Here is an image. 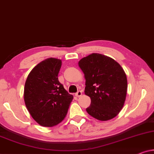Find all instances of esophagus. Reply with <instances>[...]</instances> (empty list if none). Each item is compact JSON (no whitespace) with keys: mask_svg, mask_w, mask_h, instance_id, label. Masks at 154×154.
Segmentation results:
<instances>
[{"mask_svg":"<svg viewBox=\"0 0 154 154\" xmlns=\"http://www.w3.org/2000/svg\"><path fill=\"white\" fill-rule=\"evenodd\" d=\"M82 91L79 90V91H78L76 93V94H75V96H76L77 97H80V96H82Z\"/></svg>","mask_w":154,"mask_h":154,"instance_id":"esophagus-1","label":"esophagus"}]
</instances>
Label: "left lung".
I'll use <instances>...</instances> for the list:
<instances>
[{
    "label": "left lung",
    "instance_id": "left-lung-1",
    "mask_svg": "<svg viewBox=\"0 0 154 154\" xmlns=\"http://www.w3.org/2000/svg\"><path fill=\"white\" fill-rule=\"evenodd\" d=\"M79 66L86 79L84 92L91 100L86 112L100 121L112 119L119 113L127 94V77L113 58L92 54L82 58Z\"/></svg>",
    "mask_w": 154,
    "mask_h": 154
}]
</instances>
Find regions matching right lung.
I'll return each instance as SVG.
<instances>
[{"label": "right lung", "mask_w": 154, "mask_h": 154, "mask_svg": "<svg viewBox=\"0 0 154 154\" xmlns=\"http://www.w3.org/2000/svg\"><path fill=\"white\" fill-rule=\"evenodd\" d=\"M61 60L49 58L31 71L24 86V101L33 119L45 127H52L66 117L73 96L58 79Z\"/></svg>", "instance_id": "1"}]
</instances>
